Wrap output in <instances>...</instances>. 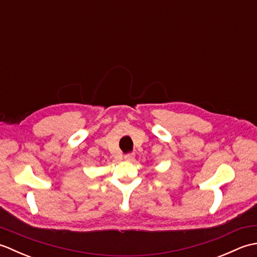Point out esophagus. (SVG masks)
Returning a JSON list of instances; mask_svg holds the SVG:
<instances>
[{"instance_id": "esophagus-1", "label": "esophagus", "mask_w": 257, "mask_h": 257, "mask_svg": "<svg viewBox=\"0 0 257 257\" xmlns=\"http://www.w3.org/2000/svg\"><path fill=\"white\" fill-rule=\"evenodd\" d=\"M123 159H124L125 161H133V160L135 159V154H128V155H125V156L123 157Z\"/></svg>"}]
</instances>
